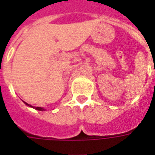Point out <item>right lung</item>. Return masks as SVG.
Returning a JSON list of instances; mask_svg holds the SVG:
<instances>
[{"label":"right lung","instance_id":"obj_1","mask_svg":"<svg viewBox=\"0 0 155 155\" xmlns=\"http://www.w3.org/2000/svg\"><path fill=\"white\" fill-rule=\"evenodd\" d=\"M24 103H25V104H26L27 106H29V107H31V108H33V109H35V110H40V111L45 110L44 108H42V107H35V106H32V105H31V104H27L26 102H24Z\"/></svg>","mask_w":155,"mask_h":155}]
</instances>
